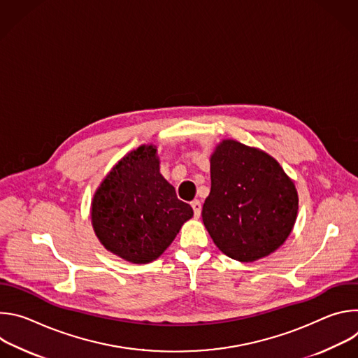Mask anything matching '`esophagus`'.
Here are the masks:
<instances>
[{"label":"esophagus","instance_id":"34e87169","mask_svg":"<svg viewBox=\"0 0 358 358\" xmlns=\"http://www.w3.org/2000/svg\"><path fill=\"white\" fill-rule=\"evenodd\" d=\"M191 207H192V210H194V215L198 218L199 215H201V202L198 201V199H194L192 202H191Z\"/></svg>","mask_w":358,"mask_h":358}]
</instances>
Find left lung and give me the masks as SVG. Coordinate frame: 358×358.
<instances>
[{"instance_id":"8db88e82","label":"left lung","mask_w":358,"mask_h":358,"mask_svg":"<svg viewBox=\"0 0 358 358\" xmlns=\"http://www.w3.org/2000/svg\"><path fill=\"white\" fill-rule=\"evenodd\" d=\"M293 181L268 152L222 140L211 156V192L202 222L227 257L253 262L275 252L296 222Z\"/></svg>"}]
</instances>
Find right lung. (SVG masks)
Here are the masks:
<instances>
[{
    "label": "right lung",
    "mask_w": 358,
    "mask_h": 358,
    "mask_svg": "<svg viewBox=\"0 0 358 358\" xmlns=\"http://www.w3.org/2000/svg\"><path fill=\"white\" fill-rule=\"evenodd\" d=\"M194 215L160 174L156 145H140L101 181L92 201V225L108 250L131 264L157 259Z\"/></svg>",
    "instance_id": "1"
}]
</instances>
